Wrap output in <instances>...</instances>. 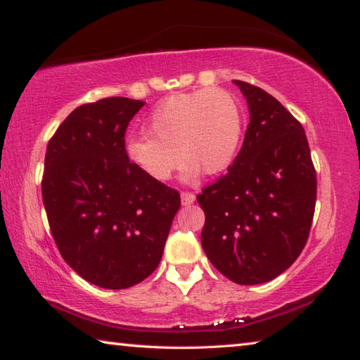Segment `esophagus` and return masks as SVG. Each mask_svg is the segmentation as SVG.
<instances>
[{"label": "esophagus", "mask_w": 360, "mask_h": 360, "mask_svg": "<svg viewBox=\"0 0 360 360\" xmlns=\"http://www.w3.org/2000/svg\"><path fill=\"white\" fill-rule=\"evenodd\" d=\"M181 202L184 206L192 205L195 202V195L192 192H182L181 193Z\"/></svg>", "instance_id": "esophagus-1"}]
</instances>
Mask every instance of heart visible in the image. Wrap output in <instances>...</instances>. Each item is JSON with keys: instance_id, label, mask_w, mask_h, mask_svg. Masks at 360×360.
Listing matches in <instances>:
<instances>
[{"instance_id": "heart-1", "label": "heart", "mask_w": 360, "mask_h": 360, "mask_svg": "<svg viewBox=\"0 0 360 360\" xmlns=\"http://www.w3.org/2000/svg\"><path fill=\"white\" fill-rule=\"evenodd\" d=\"M149 136L125 141L133 167L155 182L173 178L183 160L186 182L200 172L216 174L227 168L238 150L243 112L235 96L221 89L174 95L157 105L146 120Z\"/></svg>"}]
</instances>
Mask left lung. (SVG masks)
<instances>
[{"label":"left lung","instance_id":"obj_1","mask_svg":"<svg viewBox=\"0 0 360 360\" xmlns=\"http://www.w3.org/2000/svg\"><path fill=\"white\" fill-rule=\"evenodd\" d=\"M233 82L249 108L245 141L227 174L197 200L211 264L230 281L252 285L271 281L300 255L318 184L300 122L265 90Z\"/></svg>","mask_w":360,"mask_h":360}]
</instances>
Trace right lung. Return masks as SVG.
<instances>
[{
	"label": "right lung",
	"instance_id": "1",
	"mask_svg": "<svg viewBox=\"0 0 360 360\" xmlns=\"http://www.w3.org/2000/svg\"><path fill=\"white\" fill-rule=\"evenodd\" d=\"M144 101L111 96L76 108L47 144L42 202L62 257L85 281L127 289L160 264L179 192L125 155Z\"/></svg>",
	"mask_w": 360,
	"mask_h": 360
}]
</instances>
